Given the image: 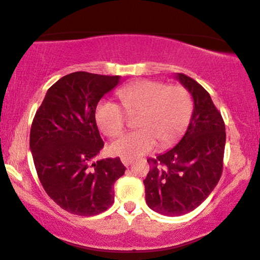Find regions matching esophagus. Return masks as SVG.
<instances>
[{
  "label": "esophagus",
  "instance_id": "1",
  "mask_svg": "<svg viewBox=\"0 0 260 260\" xmlns=\"http://www.w3.org/2000/svg\"><path fill=\"white\" fill-rule=\"evenodd\" d=\"M121 162L123 164V166H126V167H128L131 164H132V159H129V158H121Z\"/></svg>",
  "mask_w": 260,
  "mask_h": 260
}]
</instances>
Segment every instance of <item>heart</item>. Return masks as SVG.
I'll use <instances>...</instances> for the list:
<instances>
[{
    "instance_id": "heart-1",
    "label": "heart",
    "mask_w": 260,
    "mask_h": 260,
    "mask_svg": "<svg viewBox=\"0 0 260 260\" xmlns=\"http://www.w3.org/2000/svg\"><path fill=\"white\" fill-rule=\"evenodd\" d=\"M116 95L120 105L99 102L95 109L99 128L109 138L119 137L126 128L127 114L138 115L135 126L139 129L113 142L109 149L115 155L137 158L151 152L156 142L160 147H170L182 137L191 120L193 100L182 85L139 80L121 87Z\"/></svg>"
}]
</instances>
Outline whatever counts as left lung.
Wrapping results in <instances>:
<instances>
[{
	"instance_id": "1",
	"label": "left lung",
	"mask_w": 260,
	"mask_h": 260,
	"mask_svg": "<svg viewBox=\"0 0 260 260\" xmlns=\"http://www.w3.org/2000/svg\"><path fill=\"white\" fill-rule=\"evenodd\" d=\"M177 78L192 94L194 109L180 142L149 158L146 203L160 214L182 215L199 206L217 186L224 166L225 123L210 94L189 76Z\"/></svg>"
}]
</instances>
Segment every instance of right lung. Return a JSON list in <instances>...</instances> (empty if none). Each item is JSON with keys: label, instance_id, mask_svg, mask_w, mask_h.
<instances>
[{"label": "right lung", "instance_id": "1", "mask_svg": "<svg viewBox=\"0 0 260 260\" xmlns=\"http://www.w3.org/2000/svg\"><path fill=\"white\" fill-rule=\"evenodd\" d=\"M119 76L75 72L50 87L35 113L30 151L47 194L69 213L90 217L114 203V182L125 173L119 158L90 165L104 147L95 109Z\"/></svg>", "mask_w": 260, "mask_h": 260}]
</instances>
